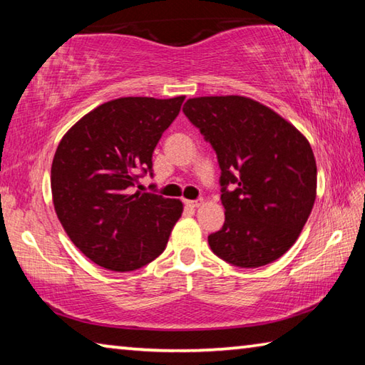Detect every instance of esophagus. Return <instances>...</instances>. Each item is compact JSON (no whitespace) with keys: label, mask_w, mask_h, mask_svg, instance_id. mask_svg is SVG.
<instances>
[{"label":"esophagus","mask_w":365,"mask_h":365,"mask_svg":"<svg viewBox=\"0 0 365 365\" xmlns=\"http://www.w3.org/2000/svg\"><path fill=\"white\" fill-rule=\"evenodd\" d=\"M185 205L187 206H190V207H197V206H201V200H195V201H185Z\"/></svg>","instance_id":"obj_1"}]
</instances>
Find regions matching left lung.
Masks as SVG:
<instances>
[{
  "label": "left lung",
  "instance_id": "left-lung-1",
  "mask_svg": "<svg viewBox=\"0 0 365 365\" xmlns=\"http://www.w3.org/2000/svg\"><path fill=\"white\" fill-rule=\"evenodd\" d=\"M188 120L217 154L225 222L207 237L237 267L274 262L298 240L316 201L309 141L274 110L245 96L191 98Z\"/></svg>",
  "mask_w": 365,
  "mask_h": 365
}]
</instances>
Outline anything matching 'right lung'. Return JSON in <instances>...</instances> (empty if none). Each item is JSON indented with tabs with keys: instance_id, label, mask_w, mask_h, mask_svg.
<instances>
[{
	"instance_id": "add662e5",
	"label": "right lung",
	"mask_w": 365,
	"mask_h": 365,
	"mask_svg": "<svg viewBox=\"0 0 365 365\" xmlns=\"http://www.w3.org/2000/svg\"><path fill=\"white\" fill-rule=\"evenodd\" d=\"M185 96L119 98L83 115L67 132L51 165L58 219L72 243L104 269L137 270L165 250L180 200L133 191L153 175V151Z\"/></svg>"
}]
</instances>
